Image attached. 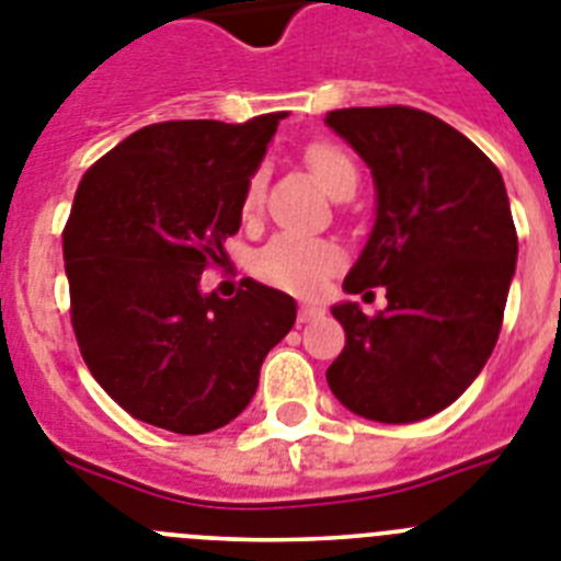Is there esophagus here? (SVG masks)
<instances>
[{
	"mask_svg": "<svg viewBox=\"0 0 561 561\" xmlns=\"http://www.w3.org/2000/svg\"><path fill=\"white\" fill-rule=\"evenodd\" d=\"M324 316V308L321 305H301L299 308V321H316Z\"/></svg>",
	"mask_w": 561,
	"mask_h": 561,
	"instance_id": "34e87169",
	"label": "esophagus"
}]
</instances>
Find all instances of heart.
Segmentation results:
<instances>
[{"instance_id": "1", "label": "heart", "mask_w": 561, "mask_h": 561, "mask_svg": "<svg viewBox=\"0 0 561 561\" xmlns=\"http://www.w3.org/2000/svg\"><path fill=\"white\" fill-rule=\"evenodd\" d=\"M308 165L316 174L321 186L330 194L347 183V180H358L353 160L347 154L335 149L330 144H313L308 149ZM262 197V174L248 183L245 192V211H253L260 206ZM341 265V248L330 240H319V237H305V233H276L274 240L267 242L256 256V274L271 285L290 290L299 296H313L324 290L330 276L335 274V267Z\"/></svg>"}]
</instances>
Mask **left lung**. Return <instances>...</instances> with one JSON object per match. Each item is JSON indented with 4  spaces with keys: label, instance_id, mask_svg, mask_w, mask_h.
<instances>
[{
    "label": "left lung",
    "instance_id": "1",
    "mask_svg": "<svg viewBox=\"0 0 561 561\" xmlns=\"http://www.w3.org/2000/svg\"><path fill=\"white\" fill-rule=\"evenodd\" d=\"M324 124L367 163L375 220L344 294L387 290L367 316L339 301L347 344L328 383L350 412L415 423L455 403L483 373L516 271L503 174L446 121L412 106H353Z\"/></svg>",
    "mask_w": 561,
    "mask_h": 561
}]
</instances>
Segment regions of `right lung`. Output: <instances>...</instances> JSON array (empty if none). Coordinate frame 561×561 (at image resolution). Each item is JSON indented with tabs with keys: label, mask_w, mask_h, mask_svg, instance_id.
<instances>
[{
	"label": "right lung",
	"mask_w": 561,
	"mask_h": 561,
	"mask_svg": "<svg viewBox=\"0 0 561 561\" xmlns=\"http://www.w3.org/2000/svg\"><path fill=\"white\" fill-rule=\"evenodd\" d=\"M282 118L144 126L78 183L65 228L72 330L92 378L138 421L174 435L226 426L294 328V296L276 287L248 279L233 299L199 287L228 260Z\"/></svg>",
	"instance_id": "obj_1"
}]
</instances>
